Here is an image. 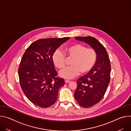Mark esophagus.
<instances>
[{
	"mask_svg": "<svg viewBox=\"0 0 131 131\" xmlns=\"http://www.w3.org/2000/svg\"><path fill=\"white\" fill-rule=\"evenodd\" d=\"M65 82L66 83H68L70 82V81H69V80H65Z\"/></svg>",
	"mask_w": 131,
	"mask_h": 131,
	"instance_id": "34e87169",
	"label": "esophagus"
}]
</instances>
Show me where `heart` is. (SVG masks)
Segmentation results:
<instances>
[{"mask_svg": "<svg viewBox=\"0 0 131 131\" xmlns=\"http://www.w3.org/2000/svg\"><path fill=\"white\" fill-rule=\"evenodd\" d=\"M68 58L72 59L71 66L65 67L59 72L61 77L72 79L81 74L88 73L94 66L97 60L96 51L88 48L82 45L77 44L67 47L65 49ZM52 62L55 66L59 69L63 68L66 64L65 55L59 49L56 50L52 55Z\"/></svg>", "mask_w": 131, "mask_h": 131, "instance_id": "heart-1", "label": "heart"}]
</instances>
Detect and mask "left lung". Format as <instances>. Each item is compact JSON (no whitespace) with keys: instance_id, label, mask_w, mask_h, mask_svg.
<instances>
[{"instance_id":"left-lung-1","label":"left lung","mask_w":131,"mask_h":131,"mask_svg":"<svg viewBox=\"0 0 131 131\" xmlns=\"http://www.w3.org/2000/svg\"><path fill=\"white\" fill-rule=\"evenodd\" d=\"M74 38L87 43L97 53L94 66L77 80V87L74 93L77 103L83 107L89 108L98 103L106 93L110 82V60L105 47L94 37H78Z\"/></svg>"}]
</instances>
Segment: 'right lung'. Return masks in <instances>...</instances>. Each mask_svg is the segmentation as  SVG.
I'll return each instance as SVG.
<instances>
[{"label": "right lung", "mask_w": 131, "mask_h": 131, "mask_svg": "<svg viewBox=\"0 0 131 131\" xmlns=\"http://www.w3.org/2000/svg\"><path fill=\"white\" fill-rule=\"evenodd\" d=\"M69 38L39 39L23 54L18 70L20 83L24 94L34 105L47 108L57 101L59 90L65 82L57 77L52 58L57 48Z\"/></svg>", "instance_id": "add662e5"}]
</instances>
